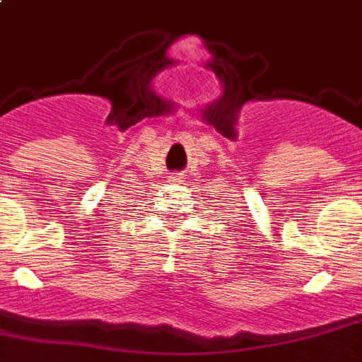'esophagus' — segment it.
<instances>
[{"label":"esophagus","instance_id":"esophagus-1","mask_svg":"<svg viewBox=\"0 0 362 362\" xmlns=\"http://www.w3.org/2000/svg\"><path fill=\"white\" fill-rule=\"evenodd\" d=\"M171 182H173V184H182V182H184V177H182V173H173V175H171Z\"/></svg>","mask_w":362,"mask_h":362}]
</instances>
